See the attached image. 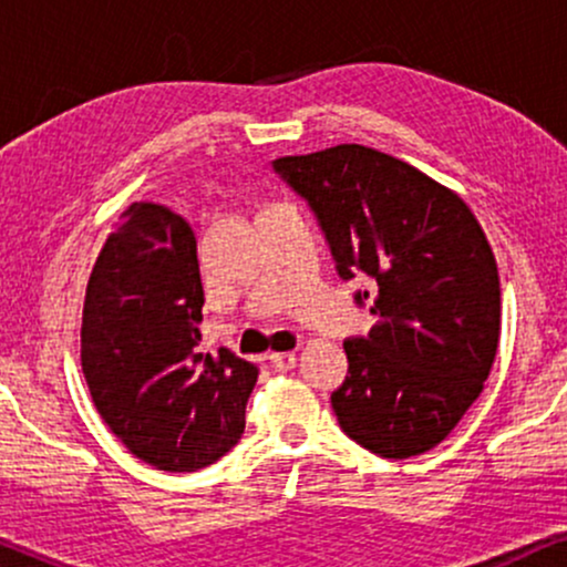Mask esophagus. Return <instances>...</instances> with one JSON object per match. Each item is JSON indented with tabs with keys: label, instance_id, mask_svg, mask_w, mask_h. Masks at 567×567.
<instances>
[{
	"label": "esophagus",
	"instance_id": "1",
	"mask_svg": "<svg viewBox=\"0 0 567 567\" xmlns=\"http://www.w3.org/2000/svg\"><path fill=\"white\" fill-rule=\"evenodd\" d=\"M269 362L277 370H290L292 365H296V351H271Z\"/></svg>",
	"mask_w": 567,
	"mask_h": 567
}]
</instances>
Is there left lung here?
Masks as SVG:
<instances>
[{
  "instance_id": "obj_1",
  "label": "left lung",
  "mask_w": 567,
  "mask_h": 567,
  "mask_svg": "<svg viewBox=\"0 0 567 567\" xmlns=\"http://www.w3.org/2000/svg\"><path fill=\"white\" fill-rule=\"evenodd\" d=\"M271 165L315 210L341 279L375 285L379 324L343 343L349 375L330 394L338 424L381 458L432 451L496 360L501 285L483 226L451 188L360 143Z\"/></svg>"
}]
</instances>
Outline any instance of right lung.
<instances>
[{
  "label": "right lung",
  "instance_id": "1",
  "mask_svg": "<svg viewBox=\"0 0 567 567\" xmlns=\"http://www.w3.org/2000/svg\"><path fill=\"white\" fill-rule=\"evenodd\" d=\"M197 239L171 207L133 202L97 252L82 309V373L97 413L162 472L216 464L245 432L258 368L202 336Z\"/></svg>",
  "mask_w": 567,
  "mask_h": 567
}]
</instances>
